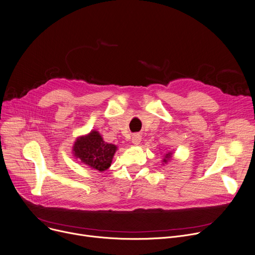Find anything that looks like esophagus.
I'll use <instances>...</instances> for the list:
<instances>
[{
  "instance_id": "1",
  "label": "esophagus",
  "mask_w": 255,
  "mask_h": 255,
  "mask_svg": "<svg viewBox=\"0 0 255 255\" xmlns=\"http://www.w3.org/2000/svg\"><path fill=\"white\" fill-rule=\"evenodd\" d=\"M141 140H142V136H141L139 133H134V134L132 135V138H131V142H132V144H134V145H139L140 142H141Z\"/></svg>"
}]
</instances>
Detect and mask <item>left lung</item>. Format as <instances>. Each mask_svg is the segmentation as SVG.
<instances>
[{"label":"left lung","instance_id":"1","mask_svg":"<svg viewBox=\"0 0 255 255\" xmlns=\"http://www.w3.org/2000/svg\"><path fill=\"white\" fill-rule=\"evenodd\" d=\"M169 157H170V153H168V154H166V155H165V157H164L163 161H164V162H166V161L168 160V158H169Z\"/></svg>","mask_w":255,"mask_h":255}]
</instances>
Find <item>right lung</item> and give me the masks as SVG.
Wrapping results in <instances>:
<instances>
[{"label": "right lung", "mask_w": 255, "mask_h": 255, "mask_svg": "<svg viewBox=\"0 0 255 255\" xmlns=\"http://www.w3.org/2000/svg\"><path fill=\"white\" fill-rule=\"evenodd\" d=\"M116 149L115 145L104 142L100 133L93 130L75 141L73 153L82 162L102 172L111 165Z\"/></svg>", "instance_id": "obj_1"}]
</instances>
